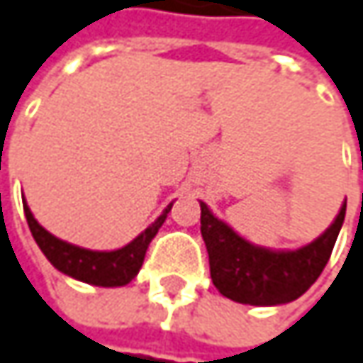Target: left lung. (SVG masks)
I'll return each mask as SVG.
<instances>
[{
	"label": "left lung",
	"mask_w": 363,
	"mask_h": 363,
	"mask_svg": "<svg viewBox=\"0 0 363 363\" xmlns=\"http://www.w3.org/2000/svg\"><path fill=\"white\" fill-rule=\"evenodd\" d=\"M201 237L210 255L214 286L228 299L249 306H280L301 297L322 274L345 220L343 203L335 222L310 245L295 251L257 247L218 220L201 201Z\"/></svg>",
	"instance_id": "obj_1"
}]
</instances>
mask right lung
I'll use <instances>...</instances> for the list:
<instances>
[{"label": "right lung", "instance_id": "add662e5", "mask_svg": "<svg viewBox=\"0 0 363 363\" xmlns=\"http://www.w3.org/2000/svg\"><path fill=\"white\" fill-rule=\"evenodd\" d=\"M170 208H172V203L135 241H130L128 245L116 249V251H91V249L77 247V245H70V243L53 237L35 220L26 201H24V216H26L28 228H30L37 245L53 264V268H57L60 272H64L72 279L83 280L86 284L124 286L139 274L149 243L157 235Z\"/></svg>", "mask_w": 363, "mask_h": 363}]
</instances>
